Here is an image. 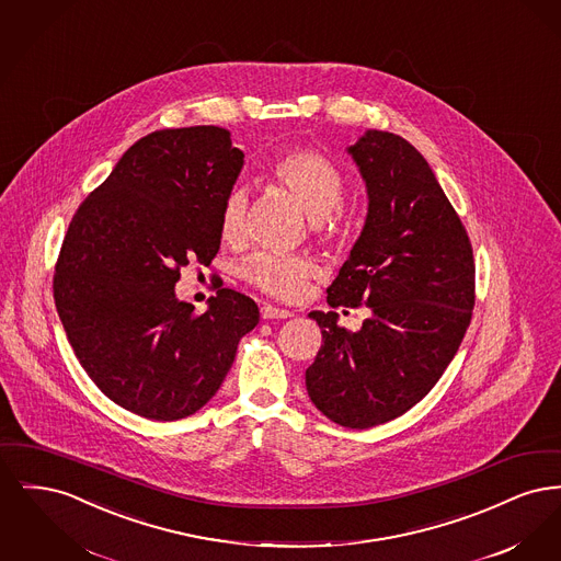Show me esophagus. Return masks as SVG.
<instances>
[{"label":"esophagus","instance_id":"1","mask_svg":"<svg viewBox=\"0 0 561 561\" xmlns=\"http://www.w3.org/2000/svg\"><path fill=\"white\" fill-rule=\"evenodd\" d=\"M261 316H263V320H288V318H293V311H288V309H277V307H271V305H265L263 309H261Z\"/></svg>","mask_w":561,"mask_h":561}]
</instances>
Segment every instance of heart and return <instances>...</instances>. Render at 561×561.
<instances>
[{"instance_id": "b5f03b06", "label": "heart", "mask_w": 561, "mask_h": 561, "mask_svg": "<svg viewBox=\"0 0 561 561\" xmlns=\"http://www.w3.org/2000/svg\"><path fill=\"white\" fill-rule=\"evenodd\" d=\"M271 176L293 193L305 214L325 225L332 220L345 199V179L330 160L313 151H288L271 163ZM248 195L243 188H233L220 210L218 231L227 243H240L245 233ZM318 273V265L307 256L254 252L240 265V275L261 293L279 300H296L307 282Z\"/></svg>"}]
</instances>
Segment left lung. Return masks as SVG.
<instances>
[{
	"mask_svg": "<svg viewBox=\"0 0 561 561\" xmlns=\"http://www.w3.org/2000/svg\"><path fill=\"white\" fill-rule=\"evenodd\" d=\"M347 153L368 213L328 305H366L370 316L348 332L334 311L309 313L321 348L305 382L332 423L368 428L416 405L453 362L476 305V263L435 172L405 138L366 130Z\"/></svg>",
	"mask_w": 561,
	"mask_h": 561,
	"instance_id": "obj_1",
	"label": "left lung"
}]
</instances>
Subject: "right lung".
<instances>
[{"instance_id": "1", "label": "right lung", "mask_w": 561, "mask_h": 561, "mask_svg": "<svg viewBox=\"0 0 561 561\" xmlns=\"http://www.w3.org/2000/svg\"><path fill=\"white\" fill-rule=\"evenodd\" d=\"M241 168L225 128L147 134L69 225L54 275L58 318L94 385L138 416L179 421L204 408L259 323L256 302L236 290L195 316L174 288L188 261L216 256Z\"/></svg>"}]
</instances>
